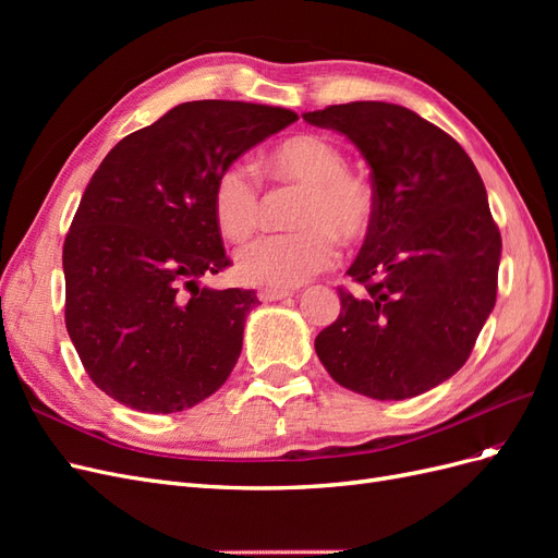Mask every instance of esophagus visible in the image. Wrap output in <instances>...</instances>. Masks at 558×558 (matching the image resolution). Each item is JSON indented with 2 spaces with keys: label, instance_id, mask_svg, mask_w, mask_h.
<instances>
[{
  "label": "esophagus",
  "instance_id": "1",
  "mask_svg": "<svg viewBox=\"0 0 558 558\" xmlns=\"http://www.w3.org/2000/svg\"><path fill=\"white\" fill-rule=\"evenodd\" d=\"M291 295V291H286V289H260L258 291V300H263V302H277V300H283V298H289Z\"/></svg>",
  "mask_w": 558,
  "mask_h": 558
}]
</instances>
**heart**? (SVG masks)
<instances>
[{"mask_svg": "<svg viewBox=\"0 0 558 558\" xmlns=\"http://www.w3.org/2000/svg\"><path fill=\"white\" fill-rule=\"evenodd\" d=\"M258 170L277 183L298 185L302 195L293 223L300 230L263 234L244 244L234 265L251 283L293 289L326 272L344 242H361L375 226L377 195L373 183L349 170L344 148L324 134H295L260 158ZM211 207L216 226L228 240L240 242L260 221L263 193L253 170L232 162L214 183Z\"/></svg>", "mask_w": 558, "mask_h": 558, "instance_id": "heart-1", "label": "heart"}]
</instances>
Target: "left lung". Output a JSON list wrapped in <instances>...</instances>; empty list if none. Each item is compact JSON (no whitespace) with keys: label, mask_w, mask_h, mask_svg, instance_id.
<instances>
[{"label":"left lung","mask_w":558,"mask_h":558,"mask_svg":"<svg viewBox=\"0 0 558 558\" xmlns=\"http://www.w3.org/2000/svg\"><path fill=\"white\" fill-rule=\"evenodd\" d=\"M342 132L369 165L375 226L340 289L342 310L314 340L349 391L404 400L465 365L496 305L500 232L477 167L461 144L388 102L332 105L302 116Z\"/></svg>","instance_id":"obj_1"}]
</instances>
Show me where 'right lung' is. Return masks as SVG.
Segmentation results:
<instances>
[{
	"label": "right lung",
	"instance_id": "obj_1",
	"mask_svg": "<svg viewBox=\"0 0 558 558\" xmlns=\"http://www.w3.org/2000/svg\"><path fill=\"white\" fill-rule=\"evenodd\" d=\"M295 121L281 107L199 99L128 134L97 167L62 248L64 324L88 377L125 408L189 410L230 377L258 298L199 286L230 265L214 183Z\"/></svg>",
	"mask_w": 558,
	"mask_h": 558
}]
</instances>
